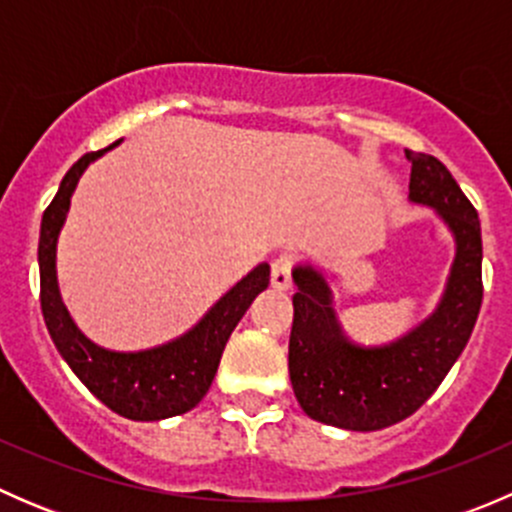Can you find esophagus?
<instances>
[{"label":"esophagus","instance_id":"esophagus-1","mask_svg":"<svg viewBox=\"0 0 512 512\" xmlns=\"http://www.w3.org/2000/svg\"><path fill=\"white\" fill-rule=\"evenodd\" d=\"M292 267H294L292 257L289 255L277 257V260L272 262V275H270L272 287L280 289V292H285V289L292 287Z\"/></svg>","mask_w":512,"mask_h":512}]
</instances>
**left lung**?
<instances>
[{"instance_id":"left-lung-1","label":"left lung","mask_w":512,"mask_h":512,"mask_svg":"<svg viewBox=\"0 0 512 512\" xmlns=\"http://www.w3.org/2000/svg\"><path fill=\"white\" fill-rule=\"evenodd\" d=\"M409 200L436 210L456 240L451 275L438 307L418 327L379 347L344 334L327 277L297 265L289 334V379L299 406L314 421L347 431H379L409 418L441 386L466 349L483 302V242L471 200L438 158L406 151Z\"/></svg>"}]
</instances>
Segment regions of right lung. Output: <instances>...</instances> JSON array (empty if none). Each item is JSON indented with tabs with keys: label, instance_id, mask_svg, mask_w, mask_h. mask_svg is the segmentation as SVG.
<instances>
[{
	"label": "right lung",
	"instance_id": "right-lung-1",
	"mask_svg": "<svg viewBox=\"0 0 512 512\" xmlns=\"http://www.w3.org/2000/svg\"><path fill=\"white\" fill-rule=\"evenodd\" d=\"M118 143L121 141L76 160L61 180L59 193L44 210L39 232L41 314L59 354L98 401L131 421H160L195 409L208 394L232 329L237 327L252 299L270 285V265L262 262L247 272L205 312V317L193 329L180 334L173 342L141 352H113L91 342L76 327L61 299L59 280H56V242L66 223L71 195L84 170Z\"/></svg>",
	"mask_w": 512,
	"mask_h": 512
}]
</instances>
